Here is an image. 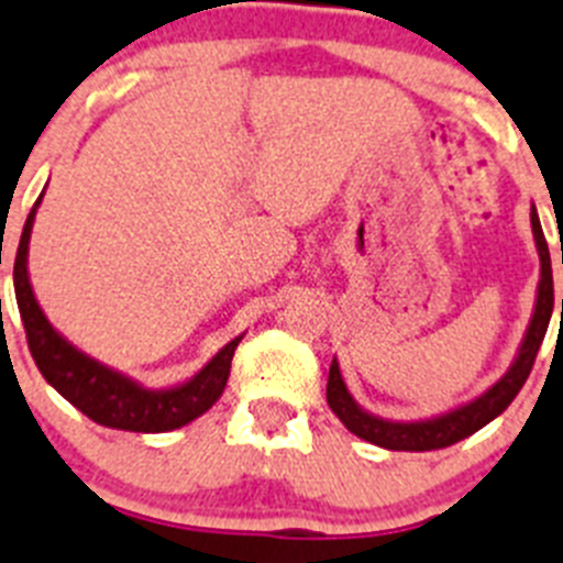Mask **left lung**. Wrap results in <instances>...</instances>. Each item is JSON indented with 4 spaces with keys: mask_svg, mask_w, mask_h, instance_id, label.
I'll list each match as a JSON object with an SVG mask.
<instances>
[{
    "mask_svg": "<svg viewBox=\"0 0 563 563\" xmlns=\"http://www.w3.org/2000/svg\"><path fill=\"white\" fill-rule=\"evenodd\" d=\"M530 223H532V238H536L538 260H541V277H538V291H536V309H532L530 325L523 332L521 346L515 352V361L509 363V369L495 380L486 391H481L478 398L466 400V404L455 406L450 412L434 415V418L423 420H389L380 415H372L369 409H363L357 400L352 398L346 380L340 375L338 357L329 366V384H325V400L329 409L340 418V423L352 434L363 438V441L384 446V450L395 452H429V450H443L452 443L464 441L478 429H484L489 420L498 418L504 409L515 400V395L521 391L527 384V377L532 372L536 354L544 343L547 325L552 318V306H555V291H552V263H550V249H547L544 229L538 220L536 206L530 209ZM563 263V252H561ZM561 320H563V300H561Z\"/></svg>",
    "mask_w": 563,
    "mask_h": 563,
    "instance_id": "obj_1",
    "label": "left lung"
}]
</instances>
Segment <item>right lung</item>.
<instances>
[{
    "instance_id": "obj_1",
    "label": "right lung",
    "mask_w": 563,
    "mask_h": 563,
    "mask_svg": "<svg viewBox=\"0 0 563 563\" xmlns=\"http://www.w3.org/2000/svg\"><path fill=\"white\" fill-rule=\"evenodd\" d=\"M42 194L27 214L22 238H19L16 260H13L16 306L19 314H22V325H25L27 346H31L42 377L68 404L77 406L79 412L108 429L172 432V429L186 427L194 418H200L202 412H209L229 384L231 357H234V349L243 340V334L229 340L197 375L177 386H165V389H148L134 377L122 375L106 363H99L91 354H85L63 332H56L54 323L45 318L36 295H33L31 274H27V243H31L33 220H36Z\"/></svg>"
}]
</instances>
